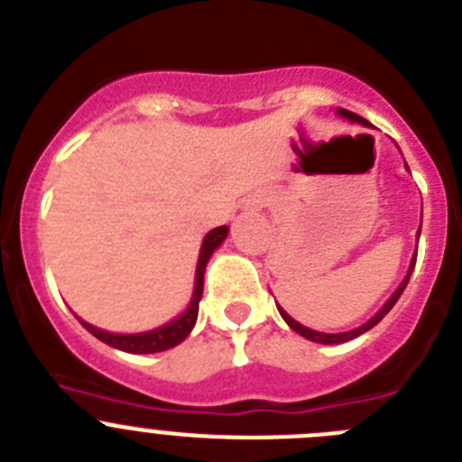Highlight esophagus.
Wrapping results in <instances>:
<instances>
[{"label": "esophagus", "instance_id": "34e87169", "mask_svg": "<svg viewBox=\"0 0 462 462\" xmlns=\"http://www.w3.org/2000/svg\"><path fill=\"white\" fill-rule=\"evenodd\" d=\"M265 203H268V197H265L263 192H256V194H252L247 201H245V208H247V210H261Z\"/></svg>", "mask_w": 462, "mask_h": 462}]
</instances>
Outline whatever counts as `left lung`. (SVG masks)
I'll list each match as a JSON object with an SVG mask.
<instances>
[{"instance_id":"obj_1","label":"left lung","mask_w":462,"mask_h":462,"mask_svg":"<svg viewBox=\"0 0 462 462\" xmlns=\"http://www.w3.org/2000/svg\"><path fill=\"white\" fill-rule=\"evenodd\" d=\"M337 112L341 114V116H344V118H348V121H355V124L371 125L369 121H366V118L357 116V114H355V112H348V109H337ZM419 234H421V226H419V231H417V238H419ZM414 261H417V256H414V259H412V263H410V270H408V274H405V279H403V282H401V286H399V289H396V291H394V295H392V298H389L387 302L383 304V309H380L378 314H375L374 319H371V320H366V323H364V325H359V328L350 329V332L325 334V332H316V329H309V328H304V325H300L298 320H295V319H291V316L286 314V311H283V309L279 307V304H277L279 314H282V319L286 320V323H289V328L293 329V332L302 334V337H304V338H309V341H316V344H328V346H332V344H346V341H350V338L359 337V334H364V332H369L371 328H375V325H378L380 320H383L384 316H387L389 311H392V307H394V304L399 302L401 293H403V291H405V286H408V282H410V274H412V270H414Z\"/></svg>"}]
</instances>
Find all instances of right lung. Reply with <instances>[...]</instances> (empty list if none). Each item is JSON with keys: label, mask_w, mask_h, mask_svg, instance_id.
Segmentation results:
<instances>
[{"label": "right lung", "mask_w": 462, "mask_h": 462, "mask_svg": "<svg viewBox=\"0 0 462 462\" xmlns=\"http://www.w3.org/2000/svg\"><path fill=\"white\" fill-rule=\"evenodd\" d=\"M226 236H228V226H217L213 228L206 238H203L201 252H199V261H197V274H194L192 300H189L188 309H185L183 314H180L179 319H173L171 323L162 325V328L158 329H151V332H142V334L105 332V329L93 328L91 323H87V320L82 319H79V323H82L93 337L100 338L103 344L112 346V348H118V350H125V353H134V355L162 353V350L179 346L183 338H188V334L192 332L194 323H197L199 300H201V293H203V273H206V265H208L213 252L224 243Z\"/></svg>", "instance_id": "1"}]
</instances>
